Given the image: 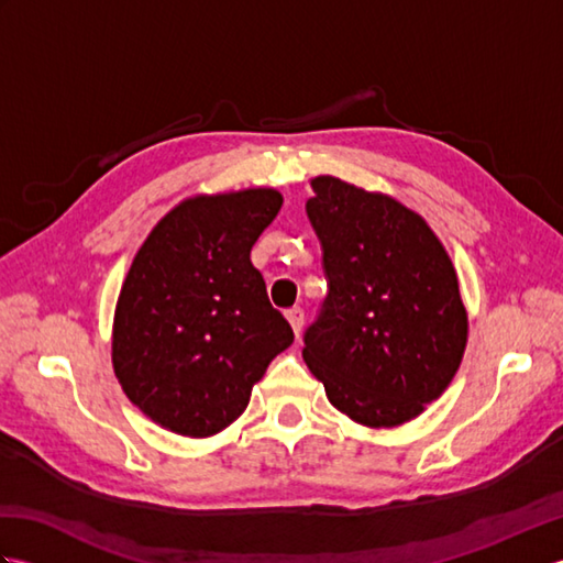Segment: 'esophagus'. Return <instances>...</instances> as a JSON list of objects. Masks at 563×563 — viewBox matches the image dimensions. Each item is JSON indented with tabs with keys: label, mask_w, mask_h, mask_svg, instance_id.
Wrapping results in <instances>:
<instances>
[{
	"label": "esophagus",
	"mask_w": 563,
	"mask_h": 563,
	"mask_svg": "<svg viewBox=\"0 0 563 563\" xmlns=\"http://www.w3.org/2000/svg\"><path fill=\"white\" fill-rule=\"evenodd\" d=\"M285 317H288V321H290V327H292L295 333L302 331V327H305V312H302V307L288 309V312H285Z\"/></svg>",
	"instance_id": "34e87169"
}]
</instances>
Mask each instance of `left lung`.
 Instances as JSON below:
<instances>
[{"label":"left lung","instance_id":"1","mask_svg":"<svg viewBox=\"0 0 563 563\" xmlns=\"http://www.w3.org/2000/svg\"><path fill=\"white\" fill-rule=\"evenodd\" d=\"M307 218L329 295L302 357L329 401L367 428H397L448 389L466 349L457 273L435 232L397 198L312 178Z\"/></svg>","mask_w":563,"mask_h":563}]
</instances>
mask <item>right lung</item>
Wrapping results in <instances>:
<instances>
[{"mask_svg":"<svg viewBox=\"0 0 563 563\" xmlns=\"http://www.w3.org/2000/svg\"><path fill=\"white\" fill-rule=\"evenodd\" d=\"M280 206L275 188L186 198L137 249L115 302L113 373L172 433L210 438L234 423L295 339L251 263Z\"/></svg>","mask_w":563,"mask_h":563,"instance_id":"right-lung-1","label":"right lung"}]
</instances>
